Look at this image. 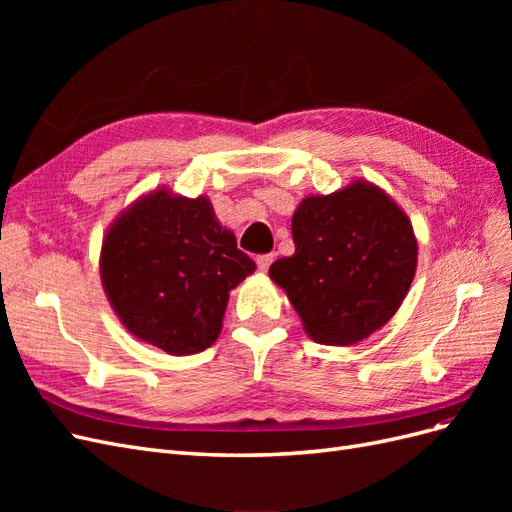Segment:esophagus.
Wrapping results in <instances>:
<instances>
[{
  "label": "esophagus",
  "mask_w": 512,
  "mask_h": 512,
  "mask_svg": "<svg viewBox=\"0 0 512 512\" xmlns=\"http://www.w3.org/2000/svg\"><path fill=\"white\" fill-rule=\"evenodd\" d=\"M271 262H273V254H262V256L256 258V265L262 273H265L271 267Z\"/></svg>",
  "instance_id": "1"
}]
</instances>
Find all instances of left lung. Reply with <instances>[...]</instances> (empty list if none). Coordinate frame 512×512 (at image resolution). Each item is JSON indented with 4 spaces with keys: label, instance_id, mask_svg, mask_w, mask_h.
<instances>
[{
    "label": "left lung",
    "instance_id": "obj_1",
    "mask_svg": "<svg viewBox=\"0 0 512 512\" xmlns=\"http://www.w3.org/2000/svg\"><path fill=\"white\" fill-rule=\"evenodd\" d=\"M292 241L294 254L275 260L269 277L318 344L363 342L395 316L414 280L412 222L365 179L305 196L292 215Z\"/></svg>",
    "mask_w": 512,
    "mask_h": 512
}]
</instances>
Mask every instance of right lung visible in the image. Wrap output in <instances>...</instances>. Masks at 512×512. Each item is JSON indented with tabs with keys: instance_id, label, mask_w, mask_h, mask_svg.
Listing matches in <instances>:
<instances>
[{
	"instance_id": "obj_1",
	"label": "right lung",
	"mask_w": 512,
	"mask_h": 512,
	"mask_svg": "<svg viewBox=\"0 0 512 512\" xmlns=\"http://www.w3.org/2000/svg\"><path fill=\"white\" fill-rule=\"evenodd\" d=\"M254 269L207 196L166 185L117 215L100 252L102 288L123 327L173 356L218 339L230 290Z\"/></svg>"
}]
</instances>
